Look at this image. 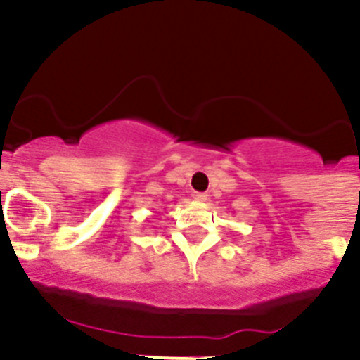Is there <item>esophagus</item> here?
<instances>
[{
  "label": "esophagus",
  "mask_w": 360,
  "mask_h": 360,
  "mask_svg": "<svg viewBox=\"0 0 360 360\" xmlns=\"http://www.w3.org/2000/svg\"><path fill=\"white\" fill-rule=\"evenodd\" d=\"M193 198H195L196 202H205V200H207V195H205V193H193Z\"/></svg>",
  "instance_id": "34e87169"
}]
</instances>
